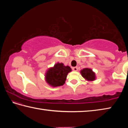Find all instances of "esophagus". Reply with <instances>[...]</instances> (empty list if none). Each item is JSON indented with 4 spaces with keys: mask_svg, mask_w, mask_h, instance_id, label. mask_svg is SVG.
Returning a JSON list of instances; mask_svg holds the SVG:
<instances>
[{
    "mask_svg": "<svg viewBox=\"0 0 128 128\" xmlns=\"http://www.w3.org/2000/svg\"><path fill=\"white\" fill-rule=\"evenodd\" d=\"M72 69L74 71H77V70H78V68L77 67H76V66H75V67H73L72 68Z\"/></svg>",
    "mask_w": 128,
    "mask_h": 128,
    "instance_id": "esophagus-1",
    "label": "esophagus"
}]
</instances>
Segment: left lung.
Segmentation results:
<instances>
[{"instance_id":"8db88e82","label":"left lung","mask_w":128,"mask_h":128,"mask_svg":"<svg viewBox=\"0 0 128 128\" xmlns=\"http://www.w3.org/2000/svg\"><path fill=\"white\" fill-rule=\"evenodd\" d=\"M81 73L82 76L88 81H94L95 79V73L89 68H84L81 70Z\"/></svg>"}]
</instances>
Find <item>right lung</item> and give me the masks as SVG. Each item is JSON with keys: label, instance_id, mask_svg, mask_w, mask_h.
Wrapping results in <instances>:
<instances>
[{"label": "right lung", "instance_id": "1", "mask_svg": "<svg viewBox=\"0 0 128 128\" xmlns=\"http://www.w3.org/2000/svg\"><path fill=\"white\" fill-rule=\"evenodd\" d=\"M71 68L69 66H64L62 63L56 64L53 68L49 69L46 74V82L50 85L56 87L63 85L67 74Z\"/></svg>", "mask_w": 128, "mask_h": 128}]
</instances>
